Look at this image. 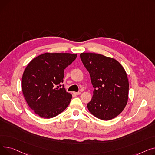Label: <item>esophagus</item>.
Here are the masks:
<instances>
[{
	"label": "esophagus",
	"mask_w": 155,
	"mask_h": 155,
	"mask_svg": "<svg viewBox=\"0 0 155 155\" xmlns=\"http://www.w3.org/2000/svg\"><path fill=\"white\" fill-rule=\"evenodd\" d=\"M73 94L75 95H80L81 92H73Z\"/></svg>",
	"instance_id": "esophagus-1"
}]
</instances>
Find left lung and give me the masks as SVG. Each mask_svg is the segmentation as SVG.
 Returning a JSON list of instances; mask_svg holds the SVG:
<instances>
[{"instance_id": "1", "label": "left lung", "mask_w": 155, "mask_h": 155, "mask_svg": "<svg viewBox=\"0 0 155 155\" xmlns=\"http://www.w3.org/2000/svg\"><path fill=\"white\" fill-rule=\"evenodd\" d=\"M80 56L94 88L92 99L87 104L89 112L104 120L116 117L128 100L129 82L125 70L117 60L102 54L82 53Z\"/></svg>"}]
</instances>
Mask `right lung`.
<instances>
[{"mask_svg": "<svg viewBox=\"0 0 155 155\" xmlns=\"http://www.w3.org/2000/svg\"><path fill=\"white\" fill-rule=\"evenodd\" d=\"M77 56L46 53L28 64L22 78V91L29 107L41 117L52 118L68 107L72 95L61 84L64 69Z\"/></svg>", "mask_w": 155, "mask_h": 155, "instance_id": "add662e5", "label": "right lung"}]
</instances>
